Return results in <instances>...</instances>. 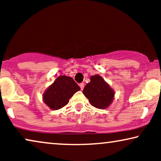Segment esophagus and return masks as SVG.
<instances>
[{
    "label": "esophagus",
    "instance_id": "obj_1",
    "mask_svg": "<svg viewBox=\"0 0 161 161\" xmlns=\"http://www.w3.org/2000/svg\"><path fill=\"white\" fill-rule=\"evenodd\" d=\"M80 89L81 90H83V89H84V83H80Z\"/></svg>",
    "mask_w": 161,
    "mask_h": 161
}]
</instances>
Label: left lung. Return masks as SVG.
Wrapping results in <instances>:
<instances>
[{"instance_id": "left-lung-1", "label": "left lung", "mask_w": 161, "mask_h": 161, "mask_svg": "<svg viewBox=\"0 0 161 161\" xmlns=\"http://www.w3.org/2000/svg\"><path fill=\"white\" fill-rule=\"evenodd\" d=\"M90 80V83L83 89V94L89 99L92 106L100 109L106 108L114 100V92L98 75L92 76Z\"/></svg>"}]
</instances>
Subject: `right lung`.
<instances>
[{"label":"right lung","instance_id":"right-lung-1","mask_svg":"<svg viewBox=\"0 0 161 161\" xmlns=\"http://www.w3.org/2000/svg\"><path fill=\"white\" fill-rule=\"evenodd\" d=\"M80 88L70 77L59 76L43 94L44 102L50 108L58 110L63 108Z\"/></svg>","mask_w":161,"mask_h":161}]
</instances>
